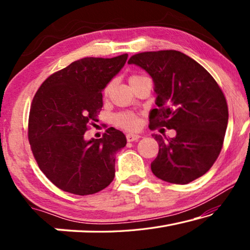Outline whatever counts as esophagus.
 <instances>
[{"label":"esophagus","mask_w":250,"mask_h":250,"mask_svg":"<svg viewBox=\"0 0 250 250\" xmlns=\"http://www.w3.org/2000/svg\"><path fill=\"white\" fill-rule=\"evenodd\" d=\"M141 137L139 134H135V133H128L126 134V140L129 142H132V141H137L140 139Z\"/></svg>","instance_id":"34e87169"}]
</instances>
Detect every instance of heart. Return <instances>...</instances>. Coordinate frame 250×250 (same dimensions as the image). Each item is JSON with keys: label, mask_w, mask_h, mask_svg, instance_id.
<instances>
[{"label": "heart", "mask_w": 250, "mask_h": 250, "mask_svg": "<svg viewBox=\"0 0 250 250\" xmlns=\"http://www.w3.org/2000/svg\"><path fill=\"white\" fill-rule=\"evenodd\" d=\"M145 76H140V75H132L130 76L129 78V83H132L134 82H137V80H140L142 79ZM111 89V83H109L107 87H105L104 89V94H108V92ZM113 122L117 125L121 126V128H125V129H128V130H133L138 126V118L135 117L133 113H119V115H117L113 117Z\"/></svg>", "instance_id": "obj_1"}]
</instances>
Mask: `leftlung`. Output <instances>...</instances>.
Masks as SVG:
<instances>
[{
  "label": "left lung",
  "instance_id": "left-lung-1",
  "mask_svg": "<svg viewBox=\"0 0 250 250\" xmlns=\"http://www.w3.org/2000/svg\"><path fill=\"white\" fill-rule=\"evenodd\" d=\"M128 64L151 76L156 108L150 111V129H174V138L152 134L159 153L151 170L159 179L188 184L209 170L221 153L228 124L223 91L204 67L177 50L133 55Z\"/></svg>",
  "mask_w": 250,
  "mask_h": 250
}]
</instances>
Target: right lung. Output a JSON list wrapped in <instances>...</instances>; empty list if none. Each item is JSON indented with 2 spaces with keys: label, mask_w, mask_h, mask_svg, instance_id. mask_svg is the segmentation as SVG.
<instances>
[{
  "label": "right lung",
  "mask_w": 250,
  "mask_h": 250,
  "mask_svg": "<svg viewBox=\"0 0 250 250\" xmlns=\"http://www.w3.org/2000/svg\"><path fill=\"white\" fill-rule=\"evenodd\" d=\"M126 58L79 59L49 76L34 96L28 140L42 172L62 191L89 195L115 177L116 153L125 146V135L112 126L100 139L86 140L84 132L103 108L101 92Z\"/></svg>",
  "instance_id": "1"
}]
</instances>
